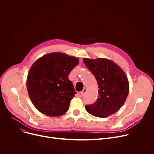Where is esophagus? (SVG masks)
I'll return each instance as SVG.
<instances>
[{
    "mask_svg": "<svg viewBox=\"0 0 154 154\" xmlns=\"http://www.w3.org/2000/svg\"><path fill=\"white\" fill-rule=\"evenodd\" d=\"M86 92H87V89H86V88H84L83 91H82L81 92H80V94H81L82 96H83V95H85V94L86 93Z\"/></svg>",
    "mask_w": 154,
    "mask_h": 154,
    "instance_id": "1",
    "label": "esophagus"
}]
</instances>
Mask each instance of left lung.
I'll list each match as a JSON object with an SVG mask.
<instances>
[{
	"instance_id": "8db88e82",
	"label": "left lung",
	"mask_w": 154,
	"mask_h": 154,
	"mask_svg": "<svg viewBox=\"0 0 154 154\" xmlns=\"http://www.w3.org/2000/svg\"><path fill=\"white\" fill-rule=\"evenodd\" d=\"M84 62L95 76L98 84L99 98L92 104L85 106L90 114L101 118L117 112L128 96V79L119 66L109 59H84Z\"/></svg>"
}]
</instances>
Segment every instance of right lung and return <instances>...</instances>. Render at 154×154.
Masks as SVG:
<instances>
[{"label":"right lung","instance_id":"right-lung-1","mask_svg":"<svg viewBox=\"0 0 154 154\" xmlns=\"http://www.w3.org/2000/svg\"><path fill=\"white\" fill-rule=\"evenodd\" d=\"M78 63L77 57L54 52L42 56L32 65L27 88L32 102L39 112L51 117L67 112L77 93L68 75Z\"/></svg>","mask_w":154,"mask_h":154}]
</instances>
